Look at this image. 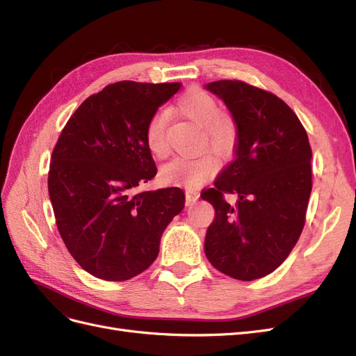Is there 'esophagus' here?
I'll return each instance as SVG.
<instances>
[{"label": "esophagus", "mask_w": 356, "mask_h": 356, "mask_svg": "<svg viewBox=\"0 0 356 356\" xmlns=\"http://www.w3.org/2000/svg\"><path fill=\"white\" fill-rule=\"evenodd\" d=\"M199 197H200V195H199L197 191H195V190H187L186 191V200H187V203H195Z\"/></svg>", "instance_id": "esophagus-1"}]
</instances>
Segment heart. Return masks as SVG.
Masks as SVG:
<instances>
[{
	"label": "heart",
	"instance_id": "obj_1",
	"mask_svg": "<svg viewBox=\"0 0 356 356\" xmlns=\"http://www.w3.org/2000/svg\"><path fill=\"white\" fill-rule=\"evenodd\" d=\"M178 111L202 127V143L208 145L218 157H229L238 144V127L232 117L222 114L218 101L209 92L200 88H190L179 96ZM168 113L156 111L148 118L144 138L148 152L163 159L169 153L166 136ZM218 161L211 154L197 157H177L161 169L166 182L197 187L218 172Z\"/></svg>",
	"mask_w": 356,
	"mask_h": 356
}]
</instances>
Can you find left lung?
<instances>
[{"label":"left lung","mask_w":356,"mask_h":356,"mask_svg":"<svg viewBox=\"0 0 356 356\" xmlns=\"http://www.w3.org/2000/svg\"><path fill=\"white\" fill-rule=\"evenodd\" d=\"M238 127L234 159L200 197L215 209L204 254L224 275L254 281L281 266L305 227L312 149L303 124L276 95L239 80L204 86ZM225 192L238 194L234 207Z\"/></svg>","instance_id":"1"}]
</instances>
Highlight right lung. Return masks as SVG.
I'll return each instance as SVG.
<instances>
[{"label":"right lung","mask_w":356,"mask_h":356,"mask_svg":"<svg viewBox=\"0 0 356 356\" xmlns=\"http://www.w3.org/2000/svg\"><path fill=\"white\" fill-rule=\"evenodd\" d=\"M181 83L118 81L89 96L53 149L49 196L60 238L86 272L127 281L153 264L172 218L184 208L178 187L135 193L156 177L144 131Z\"/></svg>","instance_id":"obj_1"}]
</instances>
